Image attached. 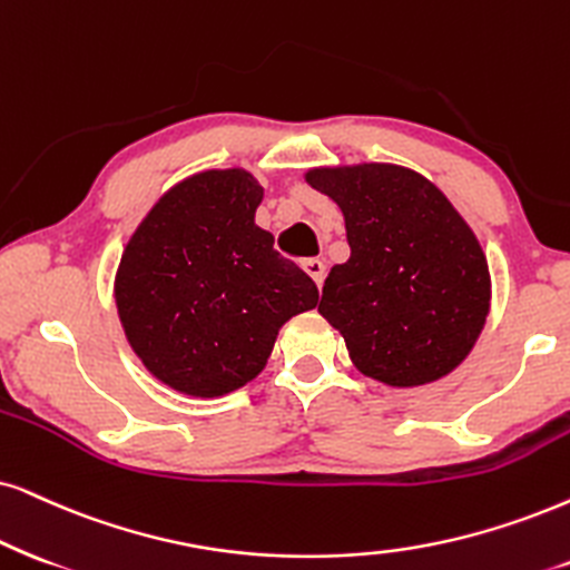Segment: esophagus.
Wrapping results in <instances>:
<instances>
[{"label": "esophagus", "mask_w": 570, "mask_h": 570, "mask_svg": "<svg viewBox=\"0 0 570 570\" xmlns=\"http://www.w3.org/2000/svg\"><path fill=\"white\" fill-rule=\"evenodd\" d=\"M302 268H305V273L309 278L315 281V284H318V289L323 286V278H326V263L323 261H305V265H302Z\"/></svg>", "instance_id": "obj_1"}]
</instances>
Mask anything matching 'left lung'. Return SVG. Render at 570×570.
<instances>
[{"mask_svg":"<svg viewBox=\"0 0 570 570\" xmlns=\"http://www.w3.org/2000/svg\"><path fill=\"white\" fill-rule=\"evenodd\" d=\"M307 184L344 213L352 255L331 268L318 313L357 368L389 386L446 376L489 313L487 257L468 223L400 165L315 168Z\"/></svg>","mask_w":570,"mask_h":570,"instance_id":"8db88e82","label":"left lung"}]
</instances>
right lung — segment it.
<instances>
[{"mask_svg": "<svg viewBox=\"0 0 570 570\" xmlns=\"http://www.w3.org/2000/svg\"><path fill=\"white\" fill-rule=\"evenodd\" d=\"M247 170L186 178L128 242L115 302L128 342L163 384L220 397L268 363L278 328L318 305V286L255 226Z\"/></svg>", "mask_w": 570, "mask_h": 570, "instance_id": "add662e5", "label": "right lung"}]
</instances>
